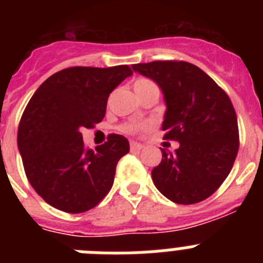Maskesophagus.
Returning <instances> with one entry per match:
<instances>
[{"mask_svg": "<svg viewBox=\"0 0 263 263\" xmlns=\"http://www.w3.org/2000/svg\"><path fill=\"white\" fill-rule=\"evenodd\" d=\"M130 148H132V152H139V150H142L143 148V145L142 143L130 142Z\"/></svg>", "mask_w": 263, "mask_h": 263, "instance_id": "obj_1", "label": "esophagus"}]
</instances>
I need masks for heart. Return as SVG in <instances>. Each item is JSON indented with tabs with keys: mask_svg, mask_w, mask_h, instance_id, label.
<instances>
[{
	"mask_svg": "<svg viewBox=\"0 0 263 263\" xmlns=\"http://www.w3.org/2000/svg\"><path fill=\"white\" fill-rule=\"evenodd\" d=\"M145 84H152V81L148 80H145V79H141V80H138L136 83V85H145ZM139 125L137 124H126L122 126V130H124L125 133H136L137 130L139 129Z\"/></svg>",
	"mask_w": 263,
	"mask_h": 263,
	"instance_id": "heart-1",
	"label": "heart"
}]
</instances>
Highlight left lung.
<instances>
[{"instance_id": "obj_1", "label": "left lung", "mask_w": 263, "mask_h": 263, "mask_svg": "<svg viewBox=\"0 0 263 263\" xmlns=\"http://www.w3.org/2000/svg\"><path fill=\"white\" fill-rule=\"evenodd\" d=\"M163 93L162 130L175 139V153L162 150L152 178L162 195L176 204L205 200L231 173L238 152V125L231 100L203 69L187 62L132 66Z\"/></svg>"}]
</instances>
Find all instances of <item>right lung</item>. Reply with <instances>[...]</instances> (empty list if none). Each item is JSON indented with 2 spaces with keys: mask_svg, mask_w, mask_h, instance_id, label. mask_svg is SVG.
<instances>
[{
  "mask_svg": "<svg viewBox=\"0 0 263 263\" xmlns=\"http://www.w3.org/2000/svg\"><path fill=\"white\" fill-rule=\"evenodd\" d=\"M133 75L127 66L72 67L43 81L18 127V150L30 184L57 210H92L110 191L116 166L129 153L124 136L90 150L80 130L103 120L110 92Z\"/></svg>",
  "mask_w": 263,
  "mask_h": 263,
  "instance_id": "1",
  "label": "right lung"
}]
</instances>
